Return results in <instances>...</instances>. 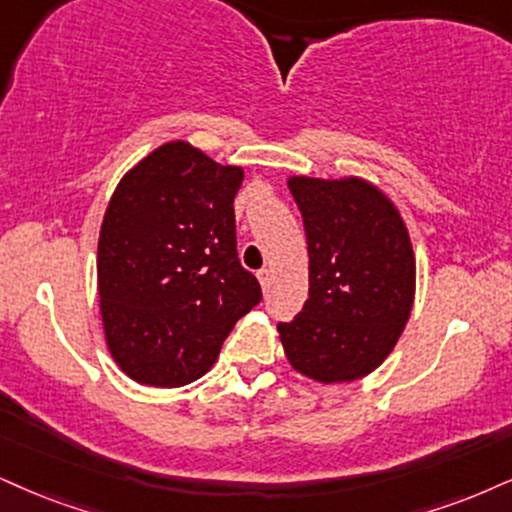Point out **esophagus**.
Listing matches in <instances>:
<instances>
[{
    "mask_svg": "<svg viewBox=\"0 0 512 512\" xmlns=\"http://www.w3.org/2000/svg\"><path fill=\"white\" fill-rule=\"evenodd\" d=\"M270 280H273V273H270L268 268L258 270V282H261V287H263V289H268V287H270Z\"/></svg>",
    "mask_w": 512,
    "mask_h": 512,
    "instance_id": "1",
    "label": "esophagus"
}]
</instances>
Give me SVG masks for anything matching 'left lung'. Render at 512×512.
Listing matches in <instances>:
<instances>
[{"label":"left lung","mask_w":512,"mask_h":512,"mask_svg":"<svg viewBox=\"0 0 512 512\" xmlns=\"http://www.w3.org/2000/svg\"><path fill=\"white\" fill-rule=\"evenodd\" d=\"M304 218L308 299L277 323L294 370L311 380L351 382L399 342L415 294V256L394 204L361 178H292Z\"/></svg>","instance_id":"obj_1"}]
</instances>
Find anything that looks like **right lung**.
<instances>
[{
	"mask_svg": "<svg viewBox=\"0 0 512 512\" xmlns=\"http://www.w3.org/2000/svg\"><path fill=\"white\" fill-rule=\"evenodd\" d=\"M242 178V168L168 142L118 182L99 232L97 277L106 344L135 382L199 380L263 299L237 254Z\"/></svg>",
	"mask_w": 512,
	"mask_h": 512,
	"instance_id": "obj_1",
	"label": "right lung"
}]
</instances>
